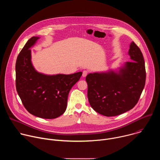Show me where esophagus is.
Segmentation results:
<instances>
[{"label": "esophagus", "instance_id": "esophagus-1", "mask_svg": "<svg viewBox=\"0 0 160 160\" xmlns=\"http://www.w3.org/2000/svg\"><path fill=\"white\" fill-rule=\"evenodd\" d=\"M87 74H88V72H87V71H86V70H85V71H83V72L82 77H85L87 75Z\"/></svg>", "mask_w": 160, "mask_h": 160}]
</instances>
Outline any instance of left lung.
<instances>
[{
	"mask_svg": "<svg viewBox=\"0 0 160 160\" xmlns=\"http://www.w3.org/2000/svg\"><path fill=\"white\" fill-rule=\"evenodd\" d=\"M125 62L117 70L89 73L86 77L87 96L94 111L106 117L117 116L138 103L146 82L143 55L133 42Z\"/></svg>",
	"mask_w": 160,
	"mask_h": 160,
	"instance_id": "1",
	"label": "left lung"
}]
</instances>
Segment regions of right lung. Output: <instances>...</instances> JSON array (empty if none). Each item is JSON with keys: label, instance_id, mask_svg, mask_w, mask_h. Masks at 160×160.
<instances>
[{"label": "right lung", "instance_id": "right-lung-1", "mask_svg": "<svg viewBox=\"0 0 160 160\" xmlns=\"http://www.w3.org/2000/svg\"><path fill=\"white\" fill-rule=\"evenodd\" d=\"M39 37L30 38L16 62V87L22 104L32 115L45 119L59 117L65 112L68 94L82 72L45 75L38 72L32 62L31 49Z\"/></svg>", "mask_w": 160, "mask_h": 160}]
</instances>
